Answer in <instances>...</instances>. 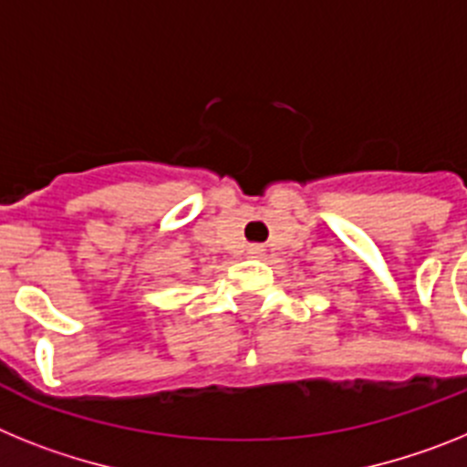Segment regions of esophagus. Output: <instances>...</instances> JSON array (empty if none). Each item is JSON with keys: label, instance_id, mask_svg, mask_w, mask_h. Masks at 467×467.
<instances>
[{"label": "esophagus", "instance_id": "1", "mask_svg": "<svg viewBox=\"0 0 467 467\" xmlns=\"http://www.w3.org/2000/svg\"><path fill=\"white\" fill-rule=\"evenodd\" d=\"M263 251H265V249H263V244H251L249 249H246V254H249L251 258H261Z\"/></svg>", "mask_w": 467, "mask_h": 467}]
</instances>
